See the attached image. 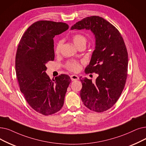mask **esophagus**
<instances>
[{"mask_svg": "<svg viewBox=\"0 0 146 146\" xmlns=\"http://www.w3.org/2000/svg\"><path fill=\"white\" fill-rule=\"evenodd\" d=\"M70 79L72 81H74V80H78L79 79V77L77 75L75 74H72L70 76Z\"/></svg>", "mask_w": 146, "mask_h": 146, "instance_id": "1", "label": "esophagus"}]
</instances>
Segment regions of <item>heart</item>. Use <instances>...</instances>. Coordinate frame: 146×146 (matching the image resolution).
Segmentation results:
<instances>
[{
	"label": "heart",
	"mask_w": 146,
	"mask_h": 146,
	"mask_svg": "<svg viewBox=\"0 0 146 146\" xmlns=\"http://www.w3.org/2000/svg\"><path fill=\"white\" fill-rule=\"evenodd\" d=\"M72 39L74 44L77 47L80 45H86V37L82 35H79V34L75 35L73 37ZM62 43H63V41L61 40L58 41L57 44H56V46L55 49V52L56 54H58L60 52L62 45ZM67 67L69 70H70L74 71V72H77L80 69V65L76 62H68L67 65Z\"/></svg>",
	"instance_id": "b5f03b06"
}]
</instances>
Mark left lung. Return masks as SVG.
<instances>
[{
    "label": "left lung",
    "mask_w": 146,
    "mask_h": 146,
    "mask_svg": "<svg viewBox=\"0 0 146 146\" xmlns=\"http://www.w3.org/2000/svg\"><path fill=\"white\" fill-rule=\"evenodd\" d=\"M71 30H91L96 46L86 73H97L96 83L80 77V96L84 104L91 110L103 112L110 109L121 95L127 78L128 52L118 30L98 16L88 17L77 22Z\"/></svg>",
    "instance_id": "obj_1"
}]
</instances>
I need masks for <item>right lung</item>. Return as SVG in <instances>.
Masks as SVG:
<instances>
[{
  "mask_svg": "<svg viewBox=\"0 0 146 146\" xmlns=\"http://www.w3.org/2000/svg\"><path fill=\"white\" fill-rule=\"evenodd\" d=\"M68 29L64 23L39 21L27 29L19 43L15 71L20 91L31 108L43 115L61 110L71 79L62 74L50 79L46 64L55 57L53 38Z\"/></svg>",
  "mask_w": 146,
  "mask_h": 146,
  "instance_id": "obj_1",
  "label": "right lung"
}]
</instances>
